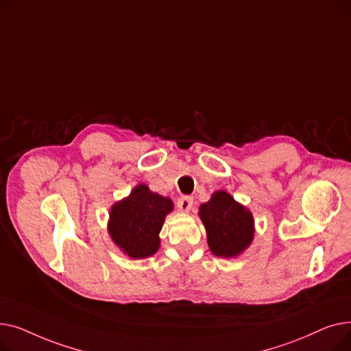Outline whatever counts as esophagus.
Returning <instances> with one entry per match:
<instances>
[{"label": "esophagus", "instance_id": "34e87169", "mask_svg": "<svg viewBox=\"0 0 351 351\" xmlns=\"http://www.w3.org/2000/svg\"><path fill=\"white\" fill-rule=\"evenodd\" d=\"M193 206V199L191 196H182L179 200H178V208L180 212L186 213L192 209Z\"/></svg>", "mask_w": 351, "mask_h": 351}]
</instances>
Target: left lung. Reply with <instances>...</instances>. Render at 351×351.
Wrapping results in <instances>:
<instances>
[{"mask_svg": "<svg viewBox=\"0 0 351 351\" xmlns=\"http://www.w3.org/2000/svg\"><path fill=\"white\" fill-rule=\"evenodd\" d=\"M199 217L206 229L208 246L217 257L241 256L254 239V219L249 208L239 204L226 191H216L199 206Z\"/></svg>", "mask_w": 351, "mask_h": 351, "instance_id": "obj_1", "label": "left lung"}]
</instances>
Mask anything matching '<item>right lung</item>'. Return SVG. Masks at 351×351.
<instances>
[{
    "label": "right lung",
    "mask_w": 351,
    "mask_h": 351,
    "mask_svg": "<svg viewBox=\"0 0 351 351\" xmlns=\"http://www.w3.org/2000/svg\"><path fill=\"white\" fill-rule=\"evenodd\" d=\"M172 210V199L139 183L126 197L110 206L108 220L110 241L131 259L151 257L160 247L159 233L165 217Z\"/></svg>",
    "instance_id": "right-lung-1"
}]
</instances>
